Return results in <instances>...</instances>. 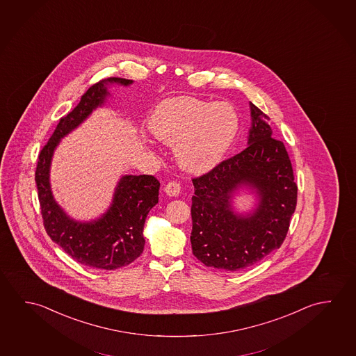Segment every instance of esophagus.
Listing matches in <instances>:
<instances>
[{
	"instance_id": "34e87169",
	"label": "esophagus",
	"mask_w": 356,
	"mask_h": 356,
	"mask_svg": "<svg viewBox=\"0 0 356 356\" xmlns=\"http://www.w3.org/2000/svg\"><path fill=\"white\" fill-rule=\"evenodd\" d=\"M181 184L178 181H169L168 184L164 188V192L170 195V197H177L181 193Z\"/></svg>"
}]
</instances>
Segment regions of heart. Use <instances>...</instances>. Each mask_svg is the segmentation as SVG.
<instances>
[{
    "mask_svg": "<svg viewBox=\"0 0 356 356\" xmlns=\"http://www.w3.org/2000/svg\"><path fill=\"white\" fill-rule=\"evenodd\" d=\"M148 128L164 145H175L183 168L203 172L229 151L239 131V117L229 103L177 97L158 104Z\"/></svg>",
    "mask_w": 356,
    "mask_h": 356,
    "instance_id": "obj_1",
    "label": "heart"
}]
</instances>
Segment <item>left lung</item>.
Masks as SVG:
<instances>
[{
    "mask_svg": "<svg viewBox=\"0 0 356 356\" xmlns=\"http://www.w3.org/2000/svg\"><path fill=\"white\" fill-rule=\"evenodd\" d=\"M250 111L247 148L193 178L194 257L204 266L227 271L254 266L280 248L296 211L298 186L285 145L271 137L269 117L253 103ZM241 186L253 188L260 198L247 216L231 207Z\"/></svg>",
    "mask_w": 356,
    "mask_h": 356,
    "instance_id": "left-lung-1",
    "label": "left lung"
}]
</instances>
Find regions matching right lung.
Segmentation results:
<instances>
[{
    "mask_svg": "<svg viewBox=\"0 0 356 356\" xmlns=\"http://www.w3.org/2000/svg\"><path fill=\"white\" fill-rule=\"evenodd\" d=\"M132 85V79L109 77L90 86L79 104L62 117L38 156L35 181L44 229L72 259L95 269L113 270L128 266L143 252L145 218L158 203L159 186L153 175H123L108 211L90 222L73 220L56 203L49 186V167L60 139L101 107L108 96L107 85Z\"/></svg>",
    "mask_w": 356,
    "mask_h": 356,
    "instance_id": "1",
    "label": "right lung"
}]
</instances>
